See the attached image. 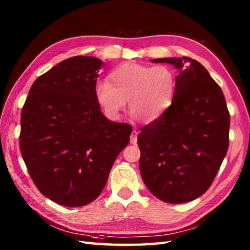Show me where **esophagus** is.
I'll return each mask as SVG.
<instances>
[{"label":"esophagus","mask_w":250,"mask_h":250,"mask_svg":"<svg viewBox=\"0 0 250 250\" xmlns=\"http://www.w3.org/2000/svg\"><path fill=\"white\" fill-rule=\"evenodd\" d=\"M137 135H139V132H137L136 130H133V131H132L131 136H130V142H131V144H135V143L137 142Z\"/></svg>","instance_id":"esophagus-1"}]
</instances>
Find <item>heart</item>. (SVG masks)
<instances>
[{
    "instance_id": "1",
    "label": "heart",
    "mask_w": 250,
    "mask_h": 250,
    "mask_svg": "<svg viewBox=\"0 0 250 250\" xmlns=\"http://www.w3.org/2000/svg\"><path fill=\"white\" fill-rule=\"evenodd\" d=\"M176 75L168 65L148 66L126 62L109 74L108 81H99L94 97L107 118L116 120L128 101L137 120L152 122L171 106Z\"/></svg>"
}]
</instances>
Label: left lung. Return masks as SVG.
<instances>
[{
    "label": "left lung",
    "mask_w": 250,
    "mask_h": 250,
    "mask_svg": "<svg viewBox=\"0 0 250 250\" xmlns=\"http://www.w3.org/2000/svg\"><path fill=\"white\" fill-rule=\"evenodd\" d=\"M152 62L178 71L171 106L137 136L140 171L159 200L179 204L205 193L229 147L230 114L221 88L200 62L189 57Z\"/></svg>",
    "instance_id": "1"
}]
</instances>
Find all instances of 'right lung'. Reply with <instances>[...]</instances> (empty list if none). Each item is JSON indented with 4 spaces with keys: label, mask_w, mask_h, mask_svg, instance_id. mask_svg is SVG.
<instances>
[{
    "label": "right lung",
    "mask_w": 250,
    "mask_h": 250,
    "mask_svg": "<svg viewBox=\"0 0 250 250\" xmlns=\"http://www.w3.org/2000/svg\"><path fill=\"white\" fill-rule=\"evenodd\" d=\"M101 66L94 57L63 60L33 83L21 110L28 172L42 194L63 206L97 199L130 141L132 126L108 120L95 100Z\"/></svg>",
    "instance_id": "obj_1"
}]
</instances>
